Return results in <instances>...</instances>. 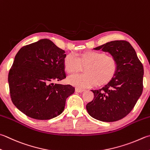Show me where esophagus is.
<instances>
[{"label": "esophagus", "mask_w": 150, "mask_h": 150, "mask_svg": "<svg viewBox=\"0 0 150 150\" xmlns=\"http://www.w3.org/2000/svg\"><path fill=\"white\" fill-rule=\"evenodd\" d=\"M75 91H76V92H77V93H81V92H83V91H84L85 90L84 89H79V88H76V89H75Z\"/></svg>", "instance_id": "34e87169"}]
</instances>
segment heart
Returning a JSON list of instances; mask_svg holds the SVG:
<instances>
[{
    "mask_svg": "<svg viewBox=\"0 0 150 150\" xmlns=\"http://www.w3.org/2000/svg\"><path fill=\"white\" fill-rule=\"evenodd\" d=\"M63 65L68 73L76 72L81 66H86L83 74H74L68 77V82L78 88L107 83L114 78L118 68L117 61L114 57L98 51H88L78 57L69 53L63 59Z\"/></svg>",
    "mask_w": 150,
    "mask_h": 150,
    "instance_id": "heart-1",
    "label": "heart"
}]
</instances>
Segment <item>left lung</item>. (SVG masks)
<instances>
[{
	"label": "left lung",
	"instance_id": "8db88e82",
	"mask_svg": "<svg viewBox=\"0 0 150 150\" xmlns=\"http://www.w3.org/2000/svg\"><path fill=\"white\" fill-rule=\"evenodd\" d=\"M94 49L109 52L117 60L118 68L114 78L103 88L91 90L94 98L87 104L86 109L97 120H120L131 112L142 95L143 65L126 40L111 41Z\"/></svg>",
	"mask_w": 150,
	"mask_h": 150
}]
</instances>
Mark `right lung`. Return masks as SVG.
Masks as SVG:
<instances>
[{
  "mask_svg": "<svg viewBox=\"0 0 150 150\" xmlns=\"http://www.w3.org/2000/svg\"><path fill=\"white\" fill-rule=\"evenodd\" d=\"M65 56L64 50L46 38L23 46L16 54L8 74L10 97L28 117L46 120L63 112L75 88L52 82L66 78Z\"/></svg>",
  "mask_w": 150,
  "mask_h": 150,
  "instance_id": "obj_1",
  "label": "right lung"
}]
</instances>
